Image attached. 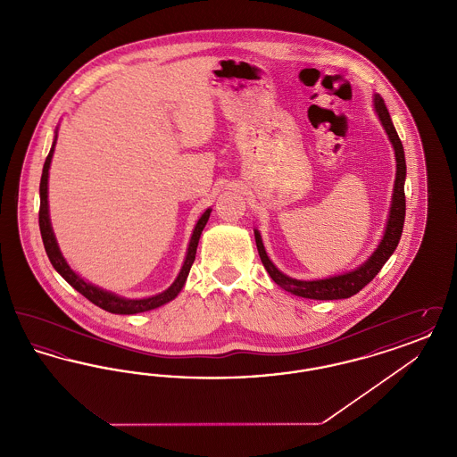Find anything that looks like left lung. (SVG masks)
Wrapping results in <instances>:
<instances>
[{
    "label": "left lung",
    "instance_id": "obj_1",
    "mask_svg": "<svg viewBox=\"0 0 457 457\" xmlns=\"http://www.w3.org/2000/svg\"><path fill=\"white\" fill-rule=\"evenodd\" d=\"M375 111L378 112V118L387 131L391 138L394 151H395V161H397V173H395V183H394V195H392L391 214L387 220L386 235L380 241L378 248L373 252V255L369 261L365 262L361 267L356 270L328 278V279H320V281H296L283 272L276 269V265L269 261L265 248L262 245L261 235L255 231V241H257V250L261 255L262 263L267 269L269 276L272 281L281 286L286 291L302 296V298H310V300H341V298H349L361 291L367 284L380 272L384 263L389 261L394 250L397 248V243L403 235V226H404V216H406V195H404V178H406V159H404V149L401 144V138L397 131L392 125L391 114L386 108L384 99L377 94L375 96Z\"/></svg>",
    "mask_w": 457,
    "mask_h": 457
}]
</instances>
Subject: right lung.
<instances>
[{"label": "right lung", "instance_id": "add662e5", "mask_svg": "<svg viewBox=\"0 0 457 457\" xmlns=\"http://www.w3.org/2000/svg\"><path fill=\"white\" fill-rule=\"evenodd\" d=\"M54 144H56V138H54ZM54 144L51 147V151L46 157V162H44L43 176H41V187H39V192H41V207H39V228H41V237H43L44 248H46V253L49 257V261L53 263V267L62 274V278L65 279L66 283L70 286H73L80 295H84L87 298L88 302H92L94 304H97L99 308L111 312V313H120V315H131V313H140V312H147V310H154L161 304L168 303L171 302L174 296L181 291L183 284L188 278V272L192 269V263L195 261L196 246H198V239L200 235L209 220L211 216V209H207L202 218L198 219L196 222L195 229H194V235L190 239V246H188V253H187V259L185 263L181 267V272L178 274L176 281H174L164 293L161 295H155L151 298H145V300H125V298H120L112 293L108 291H103L92 284L86 283L82 278H79L66 263L60 248H58V243L56 238L53 235V229H51V222H49V214H47V173H49V164H51V157H53V151H54Z\"/></svg>", "mask_w": 457, "mask_h": 457}]
</instances>
